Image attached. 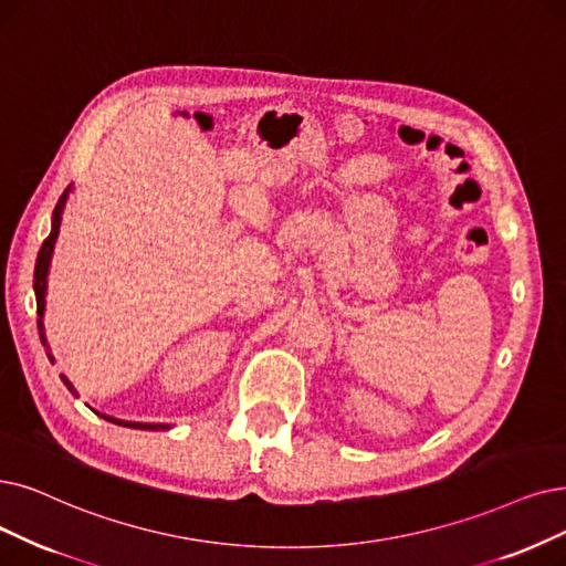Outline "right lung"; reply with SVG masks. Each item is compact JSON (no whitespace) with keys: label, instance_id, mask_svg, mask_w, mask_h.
Returning a JSON list of instances; mask_svg holds the SVG:
<instances>
[{"label":"right lung","instance_id":"right-lung-1","mask_svg":"<svg viewBox=\"0 0 566 566\" xmlns=\"http://www.w3.org/2000/svg\"><path fill=\"white\" fill-rule=\"evenodd\" d=\"M70 192L72 188H66L57 201V207L53 211V220H51V234L49 239L43 241L41 251L36 255V266H34V295H36V313H39V321H36V327H39V338L43 348H46V355L51 361H55V357L51 355V346L46 342V329H43V311H46V290H49V269H51V260H53V251H55V241H57V234H60V222H62V211H64V205L66 199H70ZM64 386L70 388V392L76 395V388L72 386V380L62 376ZM97 416H102L104 420L113 422V424H123V427H132V429H150V432H157V429H169V424L165 422H132V420H118L113 416H106V413H99L95 411Z\"/></svg>","mask_w":566,"mask_h":566}]
</instances>
